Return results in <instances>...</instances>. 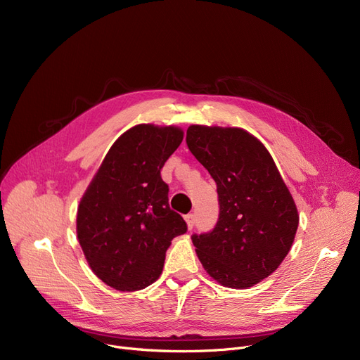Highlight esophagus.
<instances>
[{
  "label": "esophagus",
  "mask_w": 360,
  "mask_h": 360,
  "mask_svg": "<svg viewBox=\"0 0 360 360\" xmlns=\"http://www.w3.org/2000/svg\"><path fill=\"white\" fill-rule=\"evenodd\" d=\"M185 221H186V224H188V229H193L194 228V223H195V217H194V214H186L185 216Z\"/></svg>",
  "instance_id": "1"
}]
</instances>
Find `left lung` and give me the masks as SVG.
Listing matches in <instances>:
<instances>
[{
    "mask_svg": "<svg viewBox=\"0 0 360 360\" xmlns=\"http://www.w3.org/2000/svg\"><path fill=\"white\" fill-rule=\"evenodd\" d=\"M186 146L217 185L214 228L191 236L220 285L251 288L269 277L293 243L299 216L267 148L240 128L191 125Z\"/></svg>",
    "mask_w": 360,
    "mask_h": 360,
    "instance_id": "obj_1",
    "label": "left lung"
}]
</instances>
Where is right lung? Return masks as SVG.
Segmentation results:
<instances>
[{
  "label": "right lung",
  "instance_id": "1",
  "mask_svg": "<svg viewBox=\"0 0 360 360\" xmlns=\"http://www.w3.org/2000/svg\"><path fill=\"white\" fill-rule=\"evenodd\" d=\"M184 139L176 127L141 124L112 144L77 212L90 269L108 286L132 292L156 281L170 240L188 231L170 210L160 170Z\"/></svg>",
  "mask_w": 360,
  "mask_h": 360
}]
</instances>
